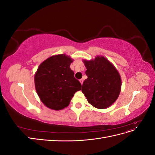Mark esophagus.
<instances>
[{
    "mask_svg": "<svg viewBox=\"0 0 155 155\" xmlns=\"http://www.w3.org/2000/svg\"><path fill=\"white\" fill-rule=\"evenodd\" d=\"M79 81H80L81 84V85H82V84H83V79H79Z\"/></svg>",
    "mask_w": 155,
    "mask_h": 155,
    "instance_id": "obj_1",
    "label": "esophagus"
}]
</instances>
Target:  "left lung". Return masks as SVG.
<instances>
[{
	"instance_id": "left-lung-1",
	"label": "left lung",
	"mask_w": 155,
	"mask_h": 155,
	"mask_svg": "<svg viewBox=\"0 0 155 155\" xmlns=\"http://www.w3.org/2000/svg\"><path fill=\"white\" fill-rule=\"evenodd\" d=\"M88 78L82 92L90 104L97 109L109 107L117 100L121 91V78L115 67L104 57L83 61Z\"/></svg>"
}]
</instances>
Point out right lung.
Listing matches in <instances>:
<instances>
[{
  "label": "right lung",
  "instance_id": "obj_1",
  "mask_svg": "<svg viewBox=\"0 0 155 155\" xmlns=\"http://www.w3.org/2000/svg\"><path fill=\"white\" fill-rule=\"evenodd\" d=\"M72 59L65 54L54 55L42 63L35 75V86L42 102L53 110L68 106L74 94L81 89L70 65Z\"/></svg>",
  "mask_w": 155,
  "mask_h": 155
}]
</instances>
